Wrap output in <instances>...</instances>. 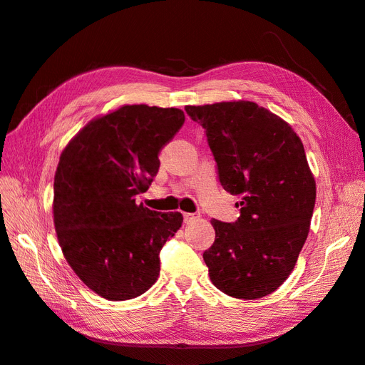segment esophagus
<instances>
[{"label": "esophagus", "instance_id": "esophagus-1", "mask_svg": "<svg viewBox=\"0 0 365 365\" xmlns=\"http://www.w3.org/2000/svg\"><path fill=\"white\" fill-rule=\"evenodd\" d=\"M197 217H200V216L195 215V213H184V222L185 224H192V222H195Z\"/></svg>", "mask_w": 365, "mask_h": 365}]
</instances>
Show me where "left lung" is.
<instances>
[{
	"mask_svg": "<svg viewBox=\"0 0 365 365\" xmlns=\"http://www.w3.org/2000/svg\"><path fill=\"white\" fill-rule=\"evenodd\" d=\"M205 129L219 181L239 197L233 224L213 219L204 254L224 294L256 300L289 277L311 228L317 187L303 143L289 123L248 101L185 106Z\"/></svg>",
	"mask_w": 365,
	"mask_h": 365,
	"instance_id": "8db88e82",
	"label": "left lung"
}]
</instances>
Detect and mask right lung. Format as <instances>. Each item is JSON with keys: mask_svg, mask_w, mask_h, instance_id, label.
Instances as JSON below:
<instances>
[{"mask_svg": "<svg viewBox=\"0 0 365 365\" xmlns=\"http://www.w3.org/2000/svg\"><path fill=\"white\" fill-rule=\"evenodd\" d=\"M178 108L123 105L93 118L61 153L53 220L71 269L106 300L145 294L160 275V251L180 212L135 202L160 168L158 153L184 123Z\"/></svg>", "mask_w": 365, "mask_h": 365, "instance_id": "add662e5", "label": "right lung"}]
</instances>
